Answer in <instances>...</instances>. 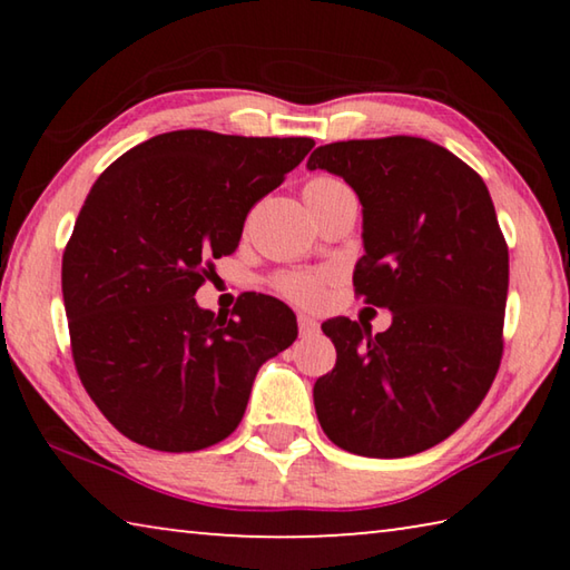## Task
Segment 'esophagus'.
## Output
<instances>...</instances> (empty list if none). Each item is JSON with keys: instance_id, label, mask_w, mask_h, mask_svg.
Listing matches in <instances>:
<instances>
[{"instance_id": "obj_1", "label": "esophagus", "mask_w": 570, "mask_h": 570, "mask_svg": "<svg viewBox=\"0 0 570 570\" xmlns=\"http://www.w3.org/2000/svg\"><path fill=\"white\" fill-rule=\"evenodd\" d=\"M296 322H298V332H302V336H312V334L320 332V322L312 320V316L298 314Z\"/></svg>"}]
</instances>
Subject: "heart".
<instances>
[{"mask_svg":"<svg viewBox=\"0 0 570 570\" xmlns=\"http://www.w3.org/2000/svg\"><path fill=\"white\" fill-rule=\"evenodd\" d=\"M346 190L344 183L334 178H312L304 186V200L306 206H314L332 193ZM272 286L288 302L298 306H322L326 298V286H330V274H312V272H286L276 274Z\"/></svg>","mask_w":570,"mask_h":570,"instance_id":"obj_1","label":"heart"}]
</instances>
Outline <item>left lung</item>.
<instances>
[{
  "label": "left lung",
  "mask_w": 570,
  "mask_h": 570,
  "mask_svg": "<svg viewBox=\"0 0 570 570\" xmlns=\"http://www.w3.org/2000/svg\"><path fill=\"white\" fill-rule=\"evenodd\" d=\"M306 168L360 196L354 292L392 312L380 334L346 316L322 324L336 364L314 384L316 417L354 455H417L478 410L498 374L508 244L495 206L468 163L412 135L330 142Z\"/></svg>",
  "instance_id": "left-lung-1"
}]
</instances>
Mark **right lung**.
<instances>
[{
    "label": "right lung",
    "mask_w": 570,
    "mask_h": 570,
    "mask_svg": "<svg viewBox=\"0 0 570 570\" xmlns=\"http://www.w3.org/2000/svg\"><path fill=\"white\" fill-rule=\"evenodd\" d=\"M312 138L173 130L112 163L85 198L62 256L72 360L98 410L160 452L216 445L238 428L254 377L296 340L274 296L230 316L196 304L214 258L234 254L248 210Z\"/></svg>",
    "instance_id": "right-lung-1"
}]
</instances>
